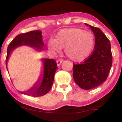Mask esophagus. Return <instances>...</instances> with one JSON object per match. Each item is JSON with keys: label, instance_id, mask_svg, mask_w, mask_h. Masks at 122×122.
<instances>
[{"label": "esophagus", "instance_id": "34e87169", "mask_svg": "<svg viewBox=\"0 0 122 122\" xmlns=\"http://www.w3.org/2000/svg\"><path fill=\"white\" fill-rule=\"evenodd\" d=\"M62 62H63V60L58 59V60H57V61H56V62H57V66H59L60 65H61V63H62Z\"/></svg>", "mask_w": 122, "mask_h": 122}]
</instances>
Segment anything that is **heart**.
<instances>
[{
	"label": "heart",
	"mask_w": 122,
	"mask_h": 122,
	"mask_svg": "<svg viewBox=\"0 0 122 122\" xmlns=\"http://www.w3.org/2000/svg\"><path fill=\"white\" fill-rule=\"evenodd\" d=\"M95 46V37L91 32L76 27H70L58 32L55 39L47 43L48 50L59 53L64 48L66 55L75 62H81L91 53Z\"/></svg>",
	"instance_id": "1"
}]
</instances>
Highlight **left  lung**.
Here are the masks:
<instances>
[{
	"instance_id": "8db88e82",
	"label": "left lung",
	"mask_w": 122,
	"mask_h": 122,
	"mask_svg": "<svg viewBox=\"0 0 122 122\" xmlns=\"http://www.w3.org/2000/svg\"><path fill=\"white\" fill-rule=\"evenodd\" d=\"M85 25L90 27L95 36L94 51L82 64H74L73 78L79 87L88 90L105 81L112 67V57L108 38L99 28Z\"/></svg>"
}]
</instances>
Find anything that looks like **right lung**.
<instances>
[{
    "mask_svg": "<svg viewBox=\"0 0 122 122\" xmlns=\"http://www.w3.org/2000/svg\"><path fill=\"white\" fill-rule=\"evenodd\" d=\"M23 46L33 48L38 52L42 51L44 43L41 31L34 30L21 34L14 38L7 48L5 62L7 70L8 61L12 53L17 48ZM41 60L43 62V71H41L38 80L30 88L25 91H19L20 93L32 97H39L45 95L51 89L57 65L53 59L41 58Z\"/></svg>",
    "mask_w": 122,
    "mask_h": 122,
    "instance_id": "right-lung-1",
    "label": "right lung"
}]
</instances>
